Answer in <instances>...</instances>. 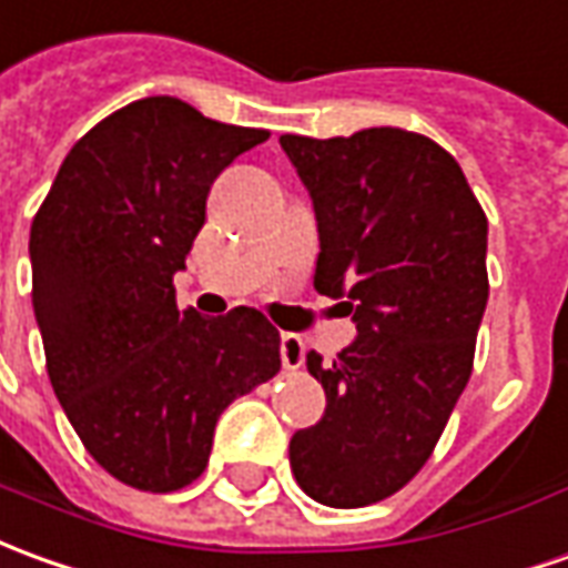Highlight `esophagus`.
Returning <instances> with one entry per match:
<instances>
[{"instance_id": "esophagus-1", "label": "esophagus", "mask_w": 568, "mask_h": 568, "mask_svg": "<svg viewBox=\"0 0 568 568\" xmlns=\"http://www.w3.org/2000/svg\"><path fill=\"white\" fill-rule=\"evenodd\" d=\"M280 356H283L285 368H301V363H304V341L292 335V332H285L283 341H280Z\"/></svg>"}]
</instances>
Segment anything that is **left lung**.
I'll return each mask as SVG.
<instances>
[{
    "mask_svg": "<svg viewBox=\"0 0 568 568\" xmlns=\"http://www.w3.org/2000/svg\"><path fill=\"white\" fill-rule=\"evenodd\" d=\"M311 190L320 295L347 297L351 347L307 368L325 415L288 443L297 486L328 507L390 498L430 458L474 372L486 212L452 153L403 129L280 138Z\"/></svg>",
    "mask_w": 568,
    "mask_h": 568,
    "instance_id": "left-lung-1",
    "label": "left lung"
}]
</instances>
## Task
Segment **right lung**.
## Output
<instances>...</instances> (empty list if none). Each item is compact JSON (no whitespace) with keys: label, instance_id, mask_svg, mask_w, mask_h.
Returning <instances> with one entry per match:
<instances>
[{"label":"right lung","instance_id":"1","mask_svg":"<svg viewBox=\"0 0 568 568\" xmlns=\"http://www.w3.org/2000/svg\"><path fill=\"white\" fill-rule=\"evenodd\" d=\"M271 132L144 98L67 153L30 227L33 311L51 387L94 462L141 491L200 477L221 412L280 372L255 307L174 301L215 178Z\"/></svg>","mask_w":568,"mask_h":568}]
</instances>
